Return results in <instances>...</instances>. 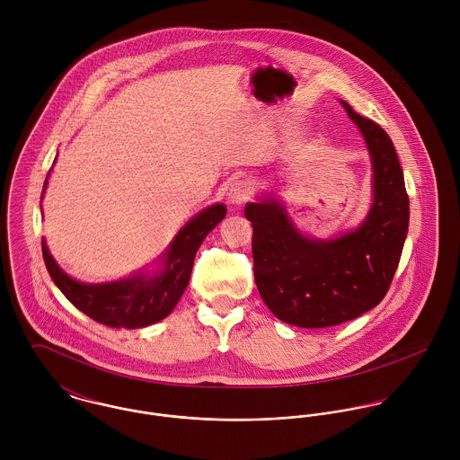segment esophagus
Instances as JSON below:
<instances>
[{"mask_svg":"<svg viewBox=\"0 0 460 460\" xmlns=\"http://www.w3.org/2000/svg\"><path fill=\"white\" fill-rule=\"evenodd\" d=\"M253 195V186H252V182L250 181H246V179H239V181H235L234 184H232V188H230V191H228V198H230V201L232 203H235V205H243V203H246L250 198Z\"/></svg>","mask_w":460,"mask_h":460,"instance_id":"1","label":"esophagus"}]
</instances>
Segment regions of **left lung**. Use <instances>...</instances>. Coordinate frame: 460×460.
Here are the masks:
<instances>
[{"label": "left lung", "mask_w": 460, "mask_h": 460, "mask_svg": "<svg viewBox=\"0 0 460 460\" xmlns=\"http://www.w3.org/2000/svg\"><path fill=\"white\" fill-rule=\"evenodd\" d=\"M363 132L374 163V205L350 234L303 237L276 201L248 203L253 270L267 308L297 328H331L377 306L392 285L407 226L409 197L386 131L341 101Z\"/></svg>", "instance_id": "1"}]
</instances>
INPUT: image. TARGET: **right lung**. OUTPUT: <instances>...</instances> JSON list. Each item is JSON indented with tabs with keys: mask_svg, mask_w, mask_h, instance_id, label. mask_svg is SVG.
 Wrapping results in <instances>:
<instances>
[{
	"mask_svg": "<svg viewBox=\"0 0 460 460\" xmlns=\"http://www.w3.org/2000/svg\"><path fill=\"white\" fill-rule=\"evenodd\" d=\"M48 184V179H46ZM44 184V190H46ZM226 207L217 203L195 216L175 237L166 252L164 269L154 278L134 276L104 285H84L55 262L42 237V255L49 276L66 299L84 315L110 328L137 329L163 321L172 314L184 294L199 244L225 217Z\"/></svg>",
	"mask_w": 460,
	"mask_h": 460,
	"instance_id": "right-lung-1",
	"label": "right lung"
}]
</instances>
